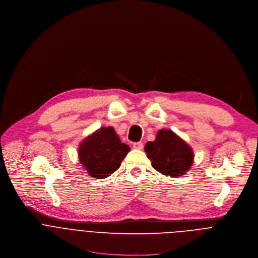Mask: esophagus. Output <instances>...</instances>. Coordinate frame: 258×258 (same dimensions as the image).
I'll return each mask as SVG.
<instances>
[{
  "mask_svg": "<svg viewBox=\"0 0 258 258\" xmlns=\"http://www.w3.org/2000/svg\"><path fill=\"white\" fill-rule=\"evenodd\" d=\"M133 148L134 149H138V150H141L143 148V143L142 142H135L133 144Z\"/></svg>",
  "mask_w": 258,
  "mask_h": 258,
  "instance_id": "esophagus-1",
  "label": "esophagus"
}]
</instances>
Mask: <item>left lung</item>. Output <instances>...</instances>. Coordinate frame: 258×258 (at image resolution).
I'll return each instance as SVG.
<instances>
[{
	"label": "left lung",
	"mask_w": 258,
	"mask_h": 258,
	"mask_svg": "<svg viewBox=\"0 0 258 258\" xmlns=\"http://www.w3.org/2000/svg\"><path fill=\"white\" fill-rule=\"evenodd\" d=\"M144 150L154 170L173 178L186 174L194 161L191 146L169 129H161L156 140L145 144Z\"/></svg>",
	"instance_id": "1"
}]
</instances>
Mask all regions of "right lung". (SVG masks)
<instances>
[{"instance_id": "right-lung-1", "label": "right lung", "mask_w": 258, "mask_h": 258, "mask_svg": "<svg viewBox=\"0 0 258 258\" xmlns=\"http://www.w3.org/2000/svg\"><path fill=\"white\" fill-rule=\"evenodd\" d=\"M129 151L113 127H101L80 142L78 158L89 176L104 179L120 168Z\"/></svg>"}]
</instances>
